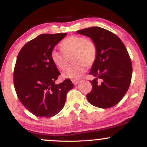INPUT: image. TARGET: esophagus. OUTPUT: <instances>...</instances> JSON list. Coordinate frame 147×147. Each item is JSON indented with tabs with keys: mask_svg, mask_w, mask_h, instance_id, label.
Instances as JSON below:
<instances>
[{
	"mask_svg": "<svg viewBox=\"0 0 147 147\" xmlns=\"http://www.w3.org/2000/svg\"><path fill=\"white\" fill-rule=\"evenodd\" d=\"M72 83H73V84H74V85H75V86L77 85V84H78L79 83V80H72Z\"/></svg>",
	"mask_w": 147,
	"mask_h": 147,
	"instance_id": "esophagus-1",
	"label": "esophagus"
}]
</instances>
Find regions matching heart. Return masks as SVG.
<instances>
[{
	"label": "heart",
	"instance_id": "1",
	"mask_svg": "<svg viewBox=\"0 0 147 147\" xmlns=\"http://www.w3.org/2000/svg\"><path fill=\"white\" fill-rule=\"evenodd\" d=\"M61 50H54L51 59L60 70H64L68 66L70 59L75 63L63 74L65 78L73 80L82 77L86 66H90L97 57V46L92 40L81 36H71L65 38L60 44Z\"/></svg>",
	"mask_w": 147,
	"mask_h": 147
}]
</instances>
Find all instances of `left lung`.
Here are the masks:
<instances>
[{"instance_id": "1", "label": "left lung", "mask_w": 147, "mask_h": 147, "mask_svg": "<svg viewBox=\"0 0 147 147\" xmlns=\"http://www.w3.org/2000/svg\"><path fill=\"white\" fill-rule=\"evenodd\" d=\"M90 37L97 46V57L89 75L92 90L88 101L96 107L108 109L118 104L129 89L132 77V63L125 45L109 30L91 27L77 31Z\"/></svg>"}]
</instances>
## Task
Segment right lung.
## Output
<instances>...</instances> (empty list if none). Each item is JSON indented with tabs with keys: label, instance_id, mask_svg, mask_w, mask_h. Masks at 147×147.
Instances as JSON below:
<instances>
[{
	"label": "right lung",
	"instance_id": "add662e5",
	"mask_svg": "<svg viewBox=\"0 0 147 147\" xmlns=\"http://www.w3.org/2000/svg\"><path fill=\"white\" fill-rule=\"evenodd\" d=\"M66 33L42 34L28 41L18 53L14 70L18 98L34 115L51 117L63 108L66 94L73 88L71 80L55 84L61 75L51 52Z\"/></svg>",
	"mask_w": 147,
	"mask_h": 147
}]
</instances>
